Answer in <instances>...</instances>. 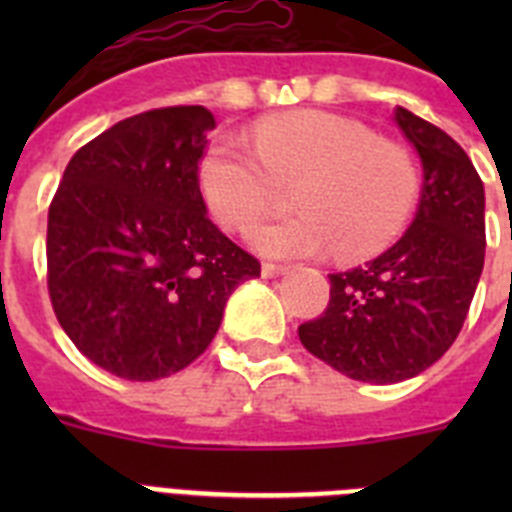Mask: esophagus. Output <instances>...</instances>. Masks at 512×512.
Returning a JSON list of instances; mask_svg holds the SVG:
<instances>
[{
    "label": "esophagus",
    "instance_id": "34e87169",
    "mask_svg": "<svg viewBox=\"0 0 512 512\" xmlns=\"http://www.w3.org/2000/svg\"><path fill=\"white\" fill-rule=\"evenodd\" d=\"M284 271H287V266H282V264H269V261H266V264H261V274H264V279L282 277Z\"/></svg>",
    "mask_w": 512,
    "mask_h": 512
}]
</instances>
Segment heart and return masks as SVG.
<instances>
[{
	"label": "heart",
	"instance_id": "obj_1",
	"mask_svg": "<svg viewBox=\"0 0 512 512\" xmlns=\"http://www.w3.org/2000/svg\"><path fill=\"white\" fill-rule=\"evenodd\" d=\"M297 212L251 225L248 243L277 259L379 251L413 212L420 171L395 140L374 138L348 117L318 110L271 115L243 135H220L200 164V187L215 220L241 230L271 205L277 184L295 182Z\"/></svg>",
	"mask_w": 512,
	"mask_h": 512
}]
</instances>
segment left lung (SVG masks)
Returning <instances> with one entry per match:
<instances>
[{
    "instance_id": "8db88e82",
    "label": "left lung",
    "mask_w": 512,
    "mask_h": 512,
    "mask_svg": "<svg viewBox=\"0 0 512 512\" xmlns=\"http://www.w3.org/2000/svg\"><path fill=\"white\" fill-rule=\"evenodd\" d=\"M395 122L423 164L413 225L377 259L328 274V307L297 330L312 356L369 384L415 377L449 351L485 266V187L469 156L405 107Z\"/></svg>"
}]
</instances>
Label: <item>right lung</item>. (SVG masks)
Returning a JSON list of instances; mask_svg holds the SVG:
<instances>
[{"mask_svg": "<svg viewBox=\"0 0 512 512\" xmlns=\"http://www.w3.org/2000/svg\"><path fill=\"white\" fill-rule=\"evenodd\" d=\"M215 117L200 104L120 120L63 171L48 210V292L81 354L153 382L215 338L233 289L261 264L207 217L200 161Z\"/></svg>", "mask_w": 512, "mask_h": 512, "instance_id": "1", "label": "right lung"}]
</instances>
